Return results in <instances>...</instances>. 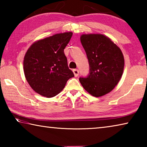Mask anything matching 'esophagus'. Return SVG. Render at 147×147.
I'll use <instances>...</instances> for the list:
<instances>
[{"mask_svg":"<svg viewBox=\"0 0 147 147\" xmlns=\"http://www.w3.org/2000/svg\"><path fill=\"white\" fill-rule=\"evenodd\" d=\"M73 73L74 74V76H78V74H79V71L78 70V69H73Z\"/></svg>","mask_w":147,"mask_h":147,"instance_id":"obj_1","label":"esophagus"}]
</instances>
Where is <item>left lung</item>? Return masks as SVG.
Segmentation results:
<instances>
[{
    "label": "left lung",
    "mask_w": 147,
    "mask_h": 147,
    "mask_svg": "<svg viewBox=\"0 0 147 147\" xmlns=\"http://www.w3.org/2000/svg\"><path fill=\"white\" fill-rule=\"evenodd\" d=\"M81 43L89 65V74L79 78L82 86L92 96L98 97L111 91L123 75L124 59L122 51L102 34H83Z\"/></svg>",
    "instance_id": "left-lung-1"
}]
</instances>
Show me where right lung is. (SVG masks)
Returning a JSON list of instances; mask_svg holds the SVG:
<instances>
[{
  "label": "right lung",
  "mask_w": 147,
  "mask_h": 147,
  "mask_svg": "<svg viewBox=\"0 0 147 147\" xmlns=\"http://www.w3.org/2000/svg\"><path fill=\"white\" fill-rule=\"evenodd\" d=\"M72 36L71 32L57 34L36 41L28 49L23 61L24 73L36 93L53 97L63 90L69 78L74 77L64 54Z\"/></svg>",
  "instance_id": "obj_1"
}]
</instances>
